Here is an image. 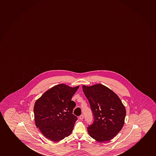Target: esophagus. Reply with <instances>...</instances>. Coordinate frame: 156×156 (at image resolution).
I'll return each instance as SVG.
<instances>
[{
	"label": "esophagus",
	"instance_id": "esophagus-1",
	"mask_svg": "<svg viewBox=\"0 0 156 156\" xmlns=\"http://www.w3.org/2000/svg\"><path fill=\"white\" fill-rule=\"evenodd\" d=\"M80 119L81 120H83V119H84V115H81L80 116Z\"/></svg>",
	"mask_w": 156,
	"mask_h": 156
}]
</instances>
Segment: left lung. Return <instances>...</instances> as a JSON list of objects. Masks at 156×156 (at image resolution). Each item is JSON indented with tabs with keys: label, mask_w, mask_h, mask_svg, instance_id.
<instances>
[{
	"label": "left lung",
	"mask_w": 156,
	"mask_h": 156,
	"mask_svg": "<svg viewBox=\"0 0 156 156\" xmlns=\"http://www.w3.org/2000/svg\"><path fill=\"white\" fill-rule=\"evenodd\" d=\"M82 88L94 116L93 124L87 127L88 134L100 143L112 140L123 126L126 108L118 96L104 85Z\"/></svg>",
	"instance_id": "left-lung-1"
}]
</instances>
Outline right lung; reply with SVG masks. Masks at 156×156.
Wrapping results in <instances>:
<instances>
[{
  "label": "right lung",
  "mask_w": 156,
  "mask_h": 156,
  "mask_svg": "<svg viewBox=\"0 0 156 156\" xmlns=\"http://www.w3.org/2000/svg\"><path fill=\"white\" fill-rule=\"evenodd\" d=\"M79 87L57 85L45 91L34 104L36 127L50 140H61L73 131L77 118L72 114L76 104L71 99Z\"/></svg>",
  "instance_id": "obj_1"
}]
</instances>
